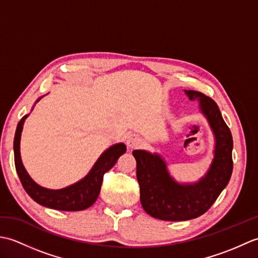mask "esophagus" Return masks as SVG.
<instances>
[{
    "instance_id": "1",
    "label": "esophagus",
    "mask_w": 258,
    "mask_h": 258,
    "mask_svg": "<svg viewBox=\"0 0 258 258\" xmlns=\"http://www.w3.org/2000/svg\"><path fill=\"white\" fill-rule=\"evenodd\" d=\"M142 140L140 139L139 135L136 134H130L127 138H126V145H127L128 149L133 150V149H138V147L141 145Z\"/></svg>"
}]
</instances>
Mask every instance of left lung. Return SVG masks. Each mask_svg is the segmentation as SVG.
<instances>
[{
	"label": "left lung",
	"instance_id": "8db88e82",
	"mask_svg": "<svg viewBox=\"0 0 258 258\" xmlns=\"http://www.w3.org/2000/svg\"><path fill=\"white\" fill-rule=\"evenodd\" d=\"M189 101L200 102V111L214 134L215 147L210 167L194 183H179L157 153L134 150L141 204L152 217L162 221H187L203 215L226 187L233 172V138L217 104L196 91H186Z\"/></svg>",
	"mask_w": 258,
	"mask_h": 258
}]
</instances>
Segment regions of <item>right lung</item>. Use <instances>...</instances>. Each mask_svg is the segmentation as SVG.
<instances>
[{
	"label": "right lung",
	"instance_id": "1",
	"mask_svg": "<svg viewBox=\"0 0 258 258\" xmlns=\"http://www.w3.org/2000/svg\"><path fill=\"white\" fill-rule=\"evenodd\" d=\"M42 97L37 98L35 103L40 101ZM33 107L31 111H33ZM30 114L24 115L19 122L18 127H16L15 131L13 144L15 168L26 193L32 197V200H34L40 205L53 208V210L75 212L89 208L94 204L98 194H100L104 174L108 172L115 165V163L117 162L118 157L126 152L125 144L117 143L109 146L97 158V161L91 168V171L76 183L59 189L43 187V186H40L32 179L29 173L26 172L21 158V134L22 131H23L25 119Z\"/></svg>",
	"mask_w": 258,
	"mask_h": 258
}]
</instances>
